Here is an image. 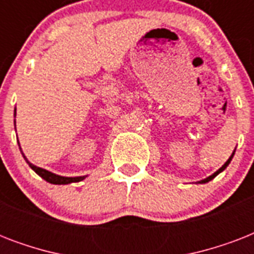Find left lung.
Wrapping results in <instances>:
<instances>
[{
	"label": "left lung",
	"mask_w": 254,
	"mask_h": 254,
	"mask_svg": "<svg viewBox=\"0 0 254 254\" xmlns=\"http://www.w3.org/2000/svg\"><path fill=\"white\" fill-rule=\"evenodd\" d=\"M233 154H235V151H233ZM233 154H232V155H231V157H229V159H228V161H227V162H225V163H224V165H223V166H221V167H220V169L217 170L216 173H215V174H212V175H211V177H208V178H205V179H203V181H200V183H207V182H209V181H211V179H213V178L216 177L217 174H219V173H221V171H223V170H224V169H225V167L228 166V165H229V162H231V161H232V158H233Z\"/></svg>",
	"instance_id": "1"
}]
</instances>
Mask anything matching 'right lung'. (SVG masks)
Returning <instances> with one entry per match:
<instances>
[{
    "label": "right lung",
    "instance_id": "obj_1",
    "mask_svg": "<svg viewBox=\"0 0 254 254\" xmlns=\"http://www.w3.org/2000/svg\"><path fill=\"white\" fill-rule=\"evenodd\" d=\"M23 158L26 159V157L23 155ZM26 162L29 163V166L35 171V173L42 177L45 181H47L49 183H53V185H67V183H72V182H80L84 179V177H76V178H67V177H61V175H57V174H53L47 171L45 169H41V167H37L31 165V163L26 159Z\"/></svg>",
    "mask_w": 254,
    "mask_h": 254
}]
</instances>
